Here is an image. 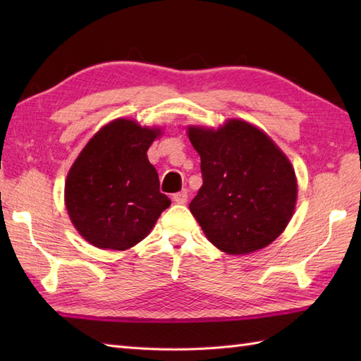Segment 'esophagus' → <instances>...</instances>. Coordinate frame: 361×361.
I'll list each match as a JSON object with an SVG mask.
<instances>
[{"label": "esophagus", "instance_id": "1", "mask_svg": "<svg viewBox=\"0 0 361 361\" xmlns=\"http://www.w3.org/2000/svg\"><path fill=\"white\" fill-rule=\"evenodd\" d=\"M173 202L178 204H185L188 202V190L183 189V190H180V192L173 194Z\"/></svg>", "mask_w": 361, "mask_h": 361}]
</instances>
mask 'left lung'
I'll use <instances>...</instances> for the list:
<instances>
[{"mask_svg": "<svg viewBox=\"0 0 361 361\" xmlns=\"http://www.w3.org/2000/svg\"><path fill=\"white\" fill-rule=\"evenodd\" d=\"M203 185L189 204L208 240L228 255L265 248L293 216L298 183L288 158L262 130L240 119L190 126Z\"/></svg>", "mask_w": 361, "mask_h": 361, "instance_id": "left-lung-1", "label": "left lung"}]
</instances>
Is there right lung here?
Here are the masks:
<instances>
[{"label":"right lung","mask_w":361,"mask_h":361,"mask_svg":"<svg viewBox=\"0 0 361 361\" xmlns=\"http://www.w3.org/2000/svg\"><path fill=\"white\" fill-rule=\"evenodd\" d=\"M161 130L132 119L104 126L74 161L65 204L79 234L102 250L124 251L152 231L171 200L159 192L147 150Z\"/></svg>","instance_id":"obj_1"}]
</instances>
